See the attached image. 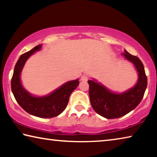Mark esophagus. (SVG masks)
<instances>
[{"label":"esophagus","instance_id":"1","mask_svg":"<svg viewBox=\"0 0 157 157\" xmlns=\"http://www.w3.org/2000/svg\"><path fill=\"white\" fill-rule=\"evenodd\" d=\"M88 79H89V75H86V74H84V75H83L81 77V80L82 81L86 82V81L88 80Z\"/></svg>","mask_w":157,"mask_h":157}]
</instances>
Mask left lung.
<instances>
[{"label": "left lung", "mask_w": 157, "mask_h": 157, "mask_svg": "<svg viewBox=\"0 0 157 157\" xmlns=\"http://www.w3.org/2000/svg\"><path fill=\"white\" fill-rule=\"evenodd\" d=\"M122 55L135 66L139 74L137 83L134 87L121 94H116L95 79L88 81L89 98L93 109L99 115L107 119L120 118L134 109L142 100L147 88V79L141 61L126 50Z\"/></svg>", "instance_id": "obj_1"}]
</instances>
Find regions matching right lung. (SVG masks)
I'll return each instance as SVG.
<instances>
[{
  "label": "right lung",
  "instance_id": "1",
  "mask_svg": "<svg viewBox=\"0 0 157 157\" xmlns=\"http://www.w3.org/2000/svg\"><path fill=\"white\" fill-rule=\"evenodd\" d=\"M38 46L21 55L16 63L11 80L12 91L16 100L28 113L39 118H53L62 113L68 105L69 97L79 84L78 79L69 81L47 95L34 96L23 88L20 75L26 61L34 52L41 48Z\"/></svg>",
  "mask_w": 157,
  "mask_h": 157
}]
</instances>
